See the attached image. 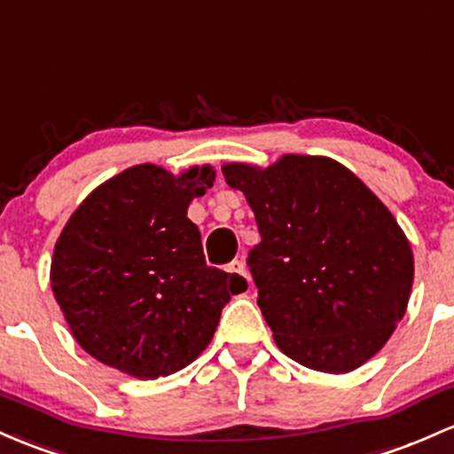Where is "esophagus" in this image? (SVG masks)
<instances>
[{
    "label": "esophagus",
    "instance_id": "34e87169",
    "mask_svg": "<svg viewBox=\"0 0 454 454\" xmlns=\"http://www.w3.org/2000/svg\"><path fill=\"white\" fill-rule=\"evenodd\" d=\"M228 271L231 273H239V276H243V278H247V280H250V273H247V267H246V262L243 261H232L231 265H228Z\"/></svg>",
    "mask_w": 454,
    "mask_h": 454
}]
</instances>
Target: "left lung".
<instances>
[{"mask_svg":"<svg viewBox=\"0 0 454 454\" xmlns=\"http://www.w3.org/2000/svg\"><path fill=\"white\" fill-rule=\"evenodd\" d=\"M222 172L256 217L261 243L247 265L276 345L321 372L364 364L411 293V247L392 213L327 157L286 154L267 170L228 163Z\"/></svg>","mask_w":454,"mask_h":454,"instance_id":"1","label":"left lung"}]
</instances>
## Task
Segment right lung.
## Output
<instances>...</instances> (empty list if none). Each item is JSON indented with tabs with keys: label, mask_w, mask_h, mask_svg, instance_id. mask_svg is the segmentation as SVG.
<instances>
[{
	"label": "right lung",
	"mask_w": 454,
	"mask_h": 454,
	"mask_svg": "<svg viewBox=\"0 0 454 454\" xmlns=\"http://www.w3.org/2000/svg\"><path fill=\"white\" fill-rule=\"evenodd\" d=\"M215 181L133 166L79 204L59 235L51 288L83 351L139 380L181 371L211 342L246 278L208 267L189 202Z\"/></svg>",
	"instance_id": "obj_1"
}]
</instances>
